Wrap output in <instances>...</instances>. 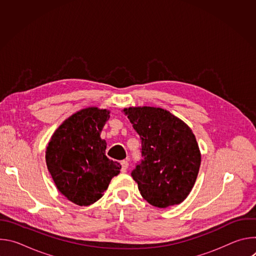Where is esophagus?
Wrapping results in <instances>:
<instances>
[{
	"label": "esophagus",
	"mask_w": 256,
	"mask_h": 256,
	"mask_svg": "<svg viewBox=\"0 0 256 256\" xmlns=\"http://www.w3.org/2000/svg\"><path fill=\"white\" fill-rule=\"evenodd\" d=\"M122 164V172H126L128 170V160H124L120 162Z\"/></svg>",
	"instance_id": "1"
}]
</instances>
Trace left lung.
<instances>
[{
  "mask_svg": "<svg viewBox=\"0 0 256 256\" xmlns=\"http://www.w3.org/2000/svg\"><path fill=\"white\" fill-rule=\"evenodd\" d=\"M124 112L142 140V157L132 171L142 196L157 208L184 202L200 166V152L190 128L157 107H130Z\"/></svg>",
  "mask_w": 256,
  "mask_h": 256,
  "instance_id": "left-lung-1",
  "label": "left lung"
}]
</instances>
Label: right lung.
Masks as SVG:
<instances>
[{"label": "right lung", "instance_id": "right-lung-1", "mask_svg": "<svg viewBox=\"0 0 256 256\" xmlns=\"http://www.w3.org/2000/svg\"><path fill=\"white\" fill-rule=\"evenodd\" d=\"M109 114L97 107L82 109L58 128L46 148L48 169L58 192L81 206L101 198L122 169L106 157V142L100 138Z\"/></svg>", "mask_w": 256, "mask_h": 256}]
</instances>
